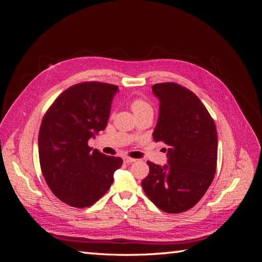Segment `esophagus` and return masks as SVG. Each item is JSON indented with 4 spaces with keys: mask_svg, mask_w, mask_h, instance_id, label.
I'll list each match as a JSON object with an SVG mask.
<instances>
[{
    "mask_svg": "<svg viewBox=\"0 0 262 262\" xmlns=\"http://www.w3.org/2000/svg\"><path fill=\"white\" fill-rule=\"evenodd\" d=\"M137 160H134V158H131V157H123V162L126 163V164H131V163H134Z\"/></svg>",
    "mask_w": 262,
    "mask_h": 262,
    "instance_id": "34e87169",
    "label": "esophagus"
}]
</instances>
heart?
I'll list each match as a JSON object with an SVG mask.
<instances>
[{"label": "heart", "instance_id": "b5f03b06", "mask_svg": "<svg viewBox=\"0 0 262 262\" xmlns=\"http://www.w3.org/2000/svg\"><path fill=\"white\" fill-rule=\"evenodd\" d=\"M131 108L133 110L134 114H140V113H143L146 112V110H152V107L149 106V104L147 101L143 100V99H134L131 102Z\"/></svg>", "mask_w": 262, "mask_h": 262}]
</instances>
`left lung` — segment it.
Segmentation results:
<instances>
[{
  "label": "left lung",
  "mask_w": 262,
  "mask_h": 262,
  "mask_svg": "<svg viewBox=\"0 0 262 262\" xmlns=\"http://www.w3.org/2000/svg\"><path fill=\"white\" fill-rule=\"evenodd\" d=\"M152 91L160 100L153 139L167 145V164L147 162L149 172L141 185L158 209L181 213L201 200L215 175V123L201 100L186 87L158 83Z\"/></svg>",
  "instance_id": "8db88e82"
}]
</instances>
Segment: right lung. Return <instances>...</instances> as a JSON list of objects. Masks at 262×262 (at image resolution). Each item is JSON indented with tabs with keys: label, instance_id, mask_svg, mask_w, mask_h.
Masks as SVG:
<instances>
[{
	"label": "right lung",
	"instance_id": "right-lung-1",
	"mask_svg": "<svg viewBox=\"0 0 262 262\" xmlns=\"http://www.w3.org/2000/svg\"><path fill=\"white\" fill-rule=\"evenodd\" d=\"M118 86L84 82L69 87L53 101L39 130V162L47 185L62 202L89 208L113 185L120 157L89 146L105 130Z\"/></svg>",
	"mask_w": 262,
	"mask_h": 262
}]
</instances>
